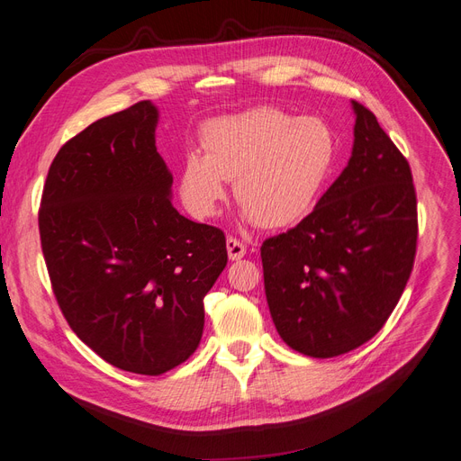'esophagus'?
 Wrapping results in <instances>:
<instances>
[{"label": "esophagus", "instance_id": "esophagus-1", "mask_svg": "<svg viewBox=\"0 0 461 461\" xmlns=\"http://www.w3.org/2000/svg\"><path fill=\"white\" fill-rule=\"evenodd\" d=\"M227 253H229V259L230 261H238V259H242V257L246 255V246L240 240H238V238L229 236L227 238Z\"/></svg>", "mask_w": 461, "mask_h": 461}]
</instances>
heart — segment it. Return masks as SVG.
<instances>
[{"instance_id":"b5f03b06","label":"heart","mask_w":461,"mask_h":461,"mask_svg":"<svg viewBox=\"0 0 461 461\" xmlns=\"http://www.w3.org/2000/svg\"><path fill=\"white\" fill-rule=\"evenodd\" d=\"M202 149L187 155L179 174V196L193 217H212L234 179L242 215L263 229H284L316 206L335 167L337 140L316 117L261 105L210 121Z\"/></svg>"}]
</instances>
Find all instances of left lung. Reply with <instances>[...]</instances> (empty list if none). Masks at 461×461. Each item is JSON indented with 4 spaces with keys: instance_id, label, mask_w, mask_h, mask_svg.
<instances>
[{
    "instance_id": "left-lung-1",
    "label": "left lung",
    "mask_w": 461,
    "mask_h": 461,
    "mask_svg": "<svg viewBox=\"0 0 461 461\" xmlns=\"http://www.w3.org/2000/svg\"><path fill=\"white\" fill-rule=\"evenodd\" d=\"M348 167L301 223L261 246L265 293L282 340L337 357L371 340L414 265L418 219L407 158L376 117L352 100Z\"/></svg>"
}]
</instances>
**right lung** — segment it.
<instances>
[{
    "mask_svg": "<svg viewBox=\"0 0 461 461\" xmlns=\"http://www.w3.org/2000/svg\"><path fill=\"white\" fill-rule=\"evenodd\" d=\"M145 100L71 138L45 181L40 234L54 294L90 349L136 375L189 359L204 297L227 267L225 234L172 206Z\"/></svg>",
    "mask_w": 461,
    "mask_h": 461,
    "instance_id": "add662e5",
    "label": "right lung"
}]
</instances>
